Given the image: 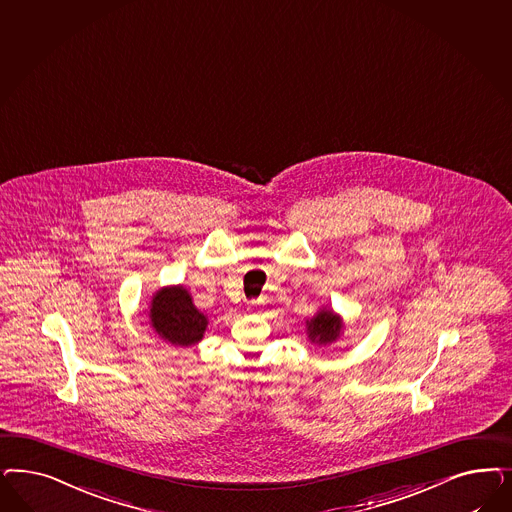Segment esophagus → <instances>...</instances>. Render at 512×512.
<instances>
[{
    "mask_svg": "<svg viewBox=\"0 0 512 512\" xmlns=\"http://www.w3.org/2000/svg\"><path fill=\"white\" fill-rule=\"evenodd\" d=\"M260 307H262V301H252L248 303V313H260Z\"/></svg>",
    "mask_w": 512,
    "mask_h": 512,
    "instance_id": "1",
    "label": "esophagus"
}]
</instances>
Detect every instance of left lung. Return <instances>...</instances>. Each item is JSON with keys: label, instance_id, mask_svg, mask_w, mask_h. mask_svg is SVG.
<instances>
[{"label": "left lung", "instance_id": "1", "mask_svg": "<svg viewBox=\"0 0 512 512\" xmlns=\"http://www.w3.org/2000/svg\"><path fill=\"white\" fill-rule=\"evenodd\" d=\"M305 326H307L309 341L316 347H328L331 343H335L345 330L343 318L328 307L318 309L313 318L305 322Z\"/></svg>", "mask_w": 512, "mask_h": 512}]
</instances>
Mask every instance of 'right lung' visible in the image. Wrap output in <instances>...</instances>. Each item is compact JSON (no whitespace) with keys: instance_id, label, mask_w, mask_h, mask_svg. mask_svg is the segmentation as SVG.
Returning a JSON list of instances; mask_svg holds the SVG:
<instances>
[{"instance_id":"1","label":"right lung","mask_w":512,"mask_h":512,"mask_svg":"<svg viewBox=\"0 0 512 512\" xmlns=\"http://www.w3.org/2000/svg\"><path fill=\"white\" fill-rule=\"evenodd\" d=\"M149 320L152 330L173 347L198 345L209 324L182 284L164 286L152 294Z\"/></svg>"}]
</instances>
